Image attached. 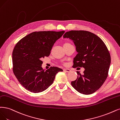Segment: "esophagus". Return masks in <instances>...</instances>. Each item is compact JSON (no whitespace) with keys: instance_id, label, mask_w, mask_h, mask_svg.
Segmentation results:
<instances>
[{"instance_id":"1","label":"esophagus","mask_w":120,"mask_h":120,"mask_svg":"<svg viewBox=\"0 0 120 120\" xmlns=\"http://www.w3.org/2000/svg\"><path fill=\"white\" fill-rule=\"evenodd\" d=\"M63 71H64L66 72H67V73H69V72H71V70H70L69 69H64Z\"/></svg>"}]
</instances>
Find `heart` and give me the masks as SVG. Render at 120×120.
I'll use <instances>...</instances> for the list:
<instances>
[{
    "instance_id": "1",
    "label": "heart",
    "mask_w": 120,
    "mask_h": 120,
    "mask_svg": "<svg viewBox=\"0 0 120 120\" xmlns=\"http://www.w3.org/2000/svg\"><path fill=\"white\" fill-rule=\"evenodd\" d=\"M70 43H68V42H66L63 44V46H65V45H70Z\"/></svg>"
}]
</instances>
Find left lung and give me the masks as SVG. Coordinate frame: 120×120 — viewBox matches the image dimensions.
<instances>
[{
    "label": "left lung",
    "instance_id": "1",
    "mask_svg": "<svg viewBox=\"0 0 120 120\" xmlns=\"http://www.w3.org/2000/svg\"><path fill=\"white\" fill-rule=\"evenodd\" d=\"M64 38L74 42L78 54L74 58V68H85L83 74L71 82L73 87L83 94H90L102 86L107 79L111 56L107 46L99 37L86 30H71Z\"/></svg>",
    "mask_w": 120,
    "mask_h": 120
}]
</instances>
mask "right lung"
I'll return each instance as SVG.
<instances>
[{"label":"right lung","mask_w":120,"mask_h":120,"mask_svg":"<svg viewBox=\"0 0 120 120\" xmlns=\"http://www.w3.org/2000/svg\"><path fill=\"white\" fill-rule=\"evenodd\" d=\"M65 31H40L30 33L16 44L12 53L13 71L21 85L32 92L43 91L53 82L56 75L63 70L41 67L44 57L50 54L52 46Z\"/></svg>","instance_id":"obj_1"}]
</instances>
